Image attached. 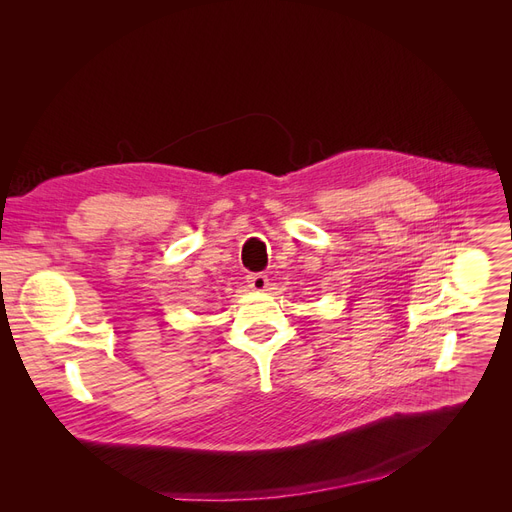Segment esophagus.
<instances>
[{
	"label": "esophagus",
	"instance_id": "esophagus-1",
	"mask_svg": "<svg viewBox=\"0 0 512 512\" xmlns=\"http://www.w3.org/2000/svg\"><path fill=\"white\" fill-rule=\"evenodd\" d=\"M247 286H250V288L256 290V292H265L267 286H269L267 275H265V273H252V275H247Z\"/></svg>",
	"mask_w": 512,
	"mask_h": 512
}]
</instances>
